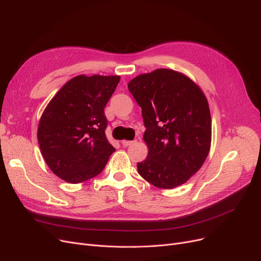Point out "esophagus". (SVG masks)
<instances>
[{"label":"esophagus","instance_id":"obj_1","mask_svg":"<svg viewBox=\"0 0 261 261\" xmlns=\"http://www.w3.org/2000/svg\"><path fill=\"white\" fill-rule=\"evenodd\" d=\"M135 143H136V141H122V142H121L122 146H125V147L131 146V145H133V144H135Z\"/></svg>","mask_w":261,"mask_h":261}]
</instances>
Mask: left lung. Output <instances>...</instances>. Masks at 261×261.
Segmentation results:
<instances>
[{
	"instance_id": "8db88e82",
	"label": "left lung",
	"mask_w": 261,
	"mask_h": 261,
	"mask_svg": "<svg viewBox=\"0 0 261 261\" xmlns=\"http://www.w3.org/2000/svg\"><path fill=\"white\" fill-rule=\"evenodd\" d=\"M128 89L142 108L149 152L138 163L142 177L158 188L186 183L206 160L212 141L208 102L185 75L168 68L133 78Z\"/></svg>"
}]
</instances>
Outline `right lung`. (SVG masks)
<instances>
[{
  "label": "right lung",
  "mask_w": 261,
  "mask_h": 261,
  "mask_svg": "<svg viewBox=\"0 0 261 261\" xmlns=\"http://www.w3.org/2000/svg\"><path fill=\"white\" fill-rule=\"evenodd\" d=\"M120 77L76 76L58 91L41 116L38 142L51 171L77 184L99 174L115 148L106 136L103 109Z\"/></svg>",
  "instance_id": "1"
}]
</instances>
